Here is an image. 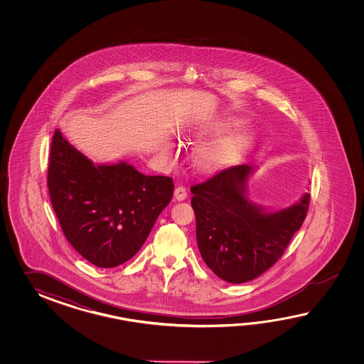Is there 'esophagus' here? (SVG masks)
I'll return each mask as SVG.
<instances>
[{
  "label": "esophagus",
  "mask_w": 364,
  "mask_h": 364,
  "mask_svg": "<svg viewBox=\"0 0 364 364\" xmlns=\"http://www.w3.org/2000/svg\"><path fill=\"white\" fill-rule=\"evenodd\" d=\"M174 198L178 201L185 200L187 198V191H186L183 186H178L176 190H174Z\"/></svg>",
  "instance_id": "34e87169"
}]
</instances>
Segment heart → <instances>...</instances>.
Segmentation results:
<instances>
[{"label":"heart","mask_w":364,"mask_h":364,"mask_svg":"<svg viewBox=\"0 0 364 364\" xmlns=\"http://www.w3.org/2000/svg\"><path fill=\"white\" fill-rule=\"evenodd\" d=\"M247 143L246 132H235L225 139L199 148L195 155V164L201 171L216 169L240 157L247 147ZM165 151H169V147H166Z\"/></svg>","instance_id":"1"}]
</instances>
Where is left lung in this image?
Returning a JSON list of instances; mask_svg holds the SVG:
<instances>
[{
    "label": "left lung",
    "mask_w": 364,
    "mask_h": 364,
    "mask_svg": "<svg viewBox=\"0 0 364 364\" xmlns=\"http://www.w3.org/2000/svg\"><path fill=\"white\" fill-rule=\"evenodd\" d=\"M255 169L250 164L232 165L191 187L201 257L209 269L230 284L247 282L269 269L309 210V193L279 210L250 200L247 182Z\"/></svg>",
    "instance_id": "8db88e82"
}]
</instances>
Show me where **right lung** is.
<instances>
[{
    "label": "right lung",
    "instance_id": "add662e5",
    "mask_svg": "<svg viewBox=\"0 0 364 364\" xmlns=\"http://www.w3.org/2000/svg\"><path fill=\"white\" fill-rule=\"evenodd\" d=\"M52 205L70 245L99 268L130 260L173 196V179L126 161L95 164L57 129L48 166Z\"/></svg>",
    "mask_w": 364,
    "mask_h": 364
}]
</instances>
